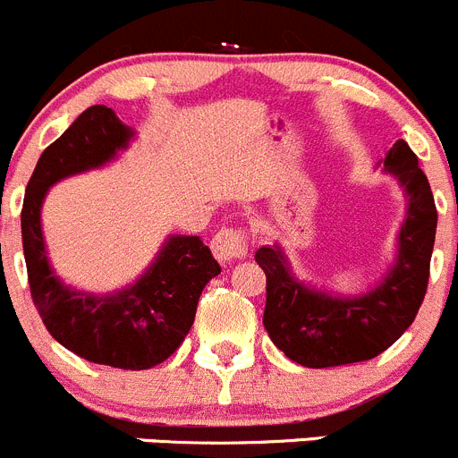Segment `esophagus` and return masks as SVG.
<instances>
[{
  "instance_id": "34e87169",
  "label": "esophagus",
  "mask_w": 458,
  "mask_h": 458,
  "mask_svg": "<svg viewBox=\"0 0 458 458\" xmlns=\"http://www.w3.org/2000/svg\"><path fill=\"white\" fill-rule=\"evenodd\" d=\"M212 250H215L219 262L230 264L234 262V259L246 258V253H249V243H246V237H243L242 230L224 228L215 234V239H212Z\"/></svg>"
}]
</instances>
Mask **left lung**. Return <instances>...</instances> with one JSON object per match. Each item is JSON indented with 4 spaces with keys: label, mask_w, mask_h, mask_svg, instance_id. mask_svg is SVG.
Segmentation results:
<instances>
[{
    "label": "left lung",
    "mask_w": 458,
    "mask_h": 458,
    "mask_svg": "<svg viewBox=\"0 0 458 458\" xmlns=\"http://www.w3.org/2000/svg\"><path fill=\"white\" fill-rule=\"evenodd\" d=\"M384 169L404 187L409 208L397 255L377 287L361 296H330L296 280L280 246H262L255 262L267 273L264 327L273 344L307 369L357 364L391 348L416 318L429 282L436 205L416 153L397 140Z\"/></svg>",
    "instance_id": "left-lung-1"
}]
</instances>
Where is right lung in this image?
Here are the masks:
<instances>
[{"label": "right lung", "instance_id": "add662e5", "mask_svg": "<svg viewBox=\"0 0 458 458\" xmlns=\"http://www.w3.org/2000/svg\"><path fill=\"white\" fill-rule=\"evenodd\" d=\"M135 131L106 106H89L42 151L22 205L29 287L42 323L61 345L94 364L147 370L176 352L190 332L203 287L221 267L200 237L171 234L156 262L122 292L94 296L63 284L47 259L40 208L54 182L104 166Z\"/></svg>", "mask_w": 458, "mask_h": 458}]
</instances>
